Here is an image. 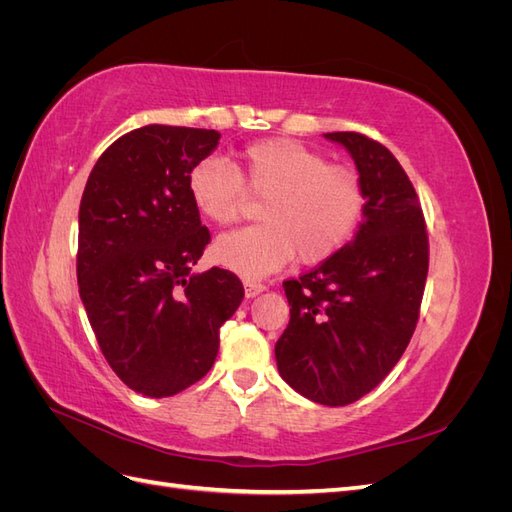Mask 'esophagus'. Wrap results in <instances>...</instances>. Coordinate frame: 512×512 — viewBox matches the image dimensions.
<instances>
[{
  "mask_svg": "<svg viewBox=\"0 0 512 512\" xmlns=\"http://www.w3.org/2000/svg\"><path fill=\"white\" fill-rule=\"evenodd\" d=\"M265 290H267V286L262 284V282H256V280H245V294H247V297H256V294L265 292Z\"/></svg>",
  "mask_w": 512,
  "mask_h": 512,
  "instance_id": "34e87169",
  "label": "esophagus"
}]
</instances>
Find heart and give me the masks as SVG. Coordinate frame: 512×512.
Listing matches in <instances>:
<instances>
[{
    "instance_id": "1",
    "label": "heart",
    "mask_w": 512,
    "mask_h": 512,
    "mask_svg": "<svg viewBox=\"0 0 512 512\" xmlns=\"http://www.w3.org/2000/svg\"><path fill=\"white\" fill-rule=\"evenodd\" d=\"M194 209L215 226L235 224L245 196L262 198V224L220 237L213 254L245 277H262L299 256L305 265L331 258L359 226L367 192L361 175L329 164L320 151L292 138H267L226 164L207 158L188 175Z\"/></svg>"
}]
</instances>
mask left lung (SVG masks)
Here are the masks:
<instances>
[{"instance_id":"left-lung-1","label":"left lung","mask_w":512,"mask_h":512,"mask_svg":"<svg viewBox=\"0 0 512 512\" xmlns=\"http://www.w3.org/2000/svg\"><path fill=\"white\" fill-rule=\"evenodd\" d=\"M344 145L365 183V220L350 243L286 280L290 322L275 344L280 376L322 406H348L389 376L416 329L429 269L427 224L393 153L359 132Z\"/></svg>"}]
</instances>
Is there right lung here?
Instances as JSON below:
<instances>
[{"label": "right lung", "instance_id": "add662e5", "mask_svg": "<svg viewBox=\"0 0 512 512\" xmlns=\"http://www.w3.org/2000/svg\"><path fill=\"white\" fill-rule=\"evenodd\" d=\"M215 130L136 128L108 147L79 209L76 277L91 329L119 380L147 397L198 382L220 327L243 301L235 273H192L211 241L188 175L218 147Z\"/></svg>", "mask_w": 512, "mask_h": 512}]
</instances>
